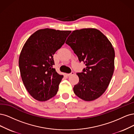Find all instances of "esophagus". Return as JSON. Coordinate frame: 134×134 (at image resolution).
I'll use <instances>...</instances> for the list:
<instances>
[{
    "label": "esophagus",
    "mask_w": 134,
    "mask_h": 134,
    "mask_svg": "<svg viewBox=\"0 0 134 134\" xmlns=\"http://www.w3.org/2000/svg\"><path fill=\"white\" fill-rule=\"evenodd\" d=\"M74 72H72L71 73H68V74H66V76H72L73 75H74Z\"/></svg>",
    "instance_id": "esophagus-1"
}]
</instances>
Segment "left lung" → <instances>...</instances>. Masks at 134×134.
Masks as SVG:
<instances>
[{
    "instance_id": "1",
    "label": "left lung",
    "mask_w": 134,
    "mask_h": 134,
    "mask_svg": "<svg viewBox=\"0 0 134 134\" xmlns=\"http://www.w3.org/2000/svg\"><path fill=\"white\" fill-rule=\"evenodd\" d=\"M66 43L86 66L77 73L79 82L73 87L77 96L86 101L100 97L105 92L114 71L115 51L111 43L99 30L83 28L73 31Z\"/></svg>"
}]
</instances>
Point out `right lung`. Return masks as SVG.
<instances>
[{"instance_id": "right-lung-1", "label": "right lung", "mask_w": 134, "mask_h": 134, "mask_svg": "<svg viewBox=\"0 0 134 134\" xmlns=\"http://www.w3.org/2000/svg\"><path fill=\"white\" fill-rule=\"evenodd\" d=\"M71 31L39 29L29 37L19 55L21 80L36 100L46 101L57 93L63 76L53 68V55L64 44Z\"/></svg>"}]
</instances>
